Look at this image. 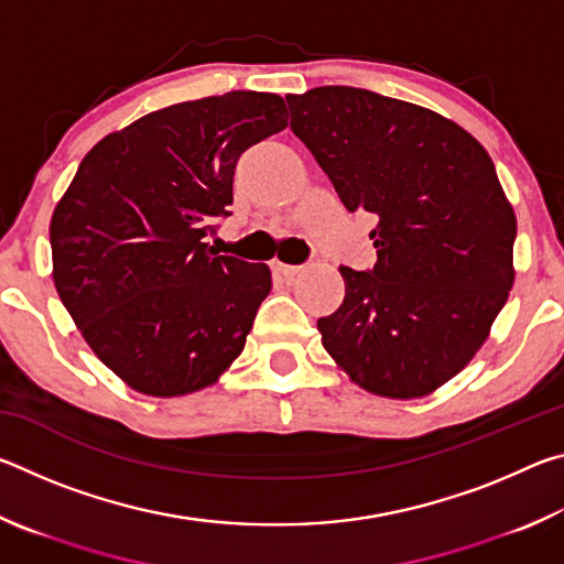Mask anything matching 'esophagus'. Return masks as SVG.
I'll use <instances>...</instances> for the list:
<instances>
[{"label": "esophagus", "instance_id": "1", "mask_svg": "<svg viewBox=\"0 0 564 564\" xmlns=\"http://www.w3.org/2000/svg\"><path fill=\"white\" fill-rule=\"evenodd\" d=\"M273 269L279 271L281 275H285V279H293V275L301 271V265H289V263H281V261H275V263H273Z\"/></svg>", "mask_w": 564, "mask_h": 564}]
</instances>
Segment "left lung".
Instances as JSON below:
<instances>
[{
	"mask_svg": "<svg viewBox=\"0 0 564 564\" xmlns=\"http://www.w3.org/2000/svg\"><path fill=\"white\" fill-rule=\"evenodd\" d=\"M291 129L348 212L378 218L370 271L318 318L323 348L368 393L410 400L455 378L514 283V212L473 133L417 104L356 87L285 97Z\"/></svg>",
	"mask_w": 564,
	"mask_h": 564,
	"instance_id": "8db88e82",
	"label": "left lung"
}]
</instances>
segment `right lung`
<instances>
[{"label":"right lung","mask_w":564,"mask_h":564,"mask_svg":"<svg viewBox=\"0 0 564 564\" xmlns=\"http://www.w3.org/2000/svg\"><path fill=\"white\" fill-rule=\"evenodd\" d=\"M289 127L279 94L228 91L104 137L59 198L52 279L76 328L137 393L188 395L241 356L271 269L204 243L236 161Z\"/></svg>","instance_id":"1"}]
</instances>
